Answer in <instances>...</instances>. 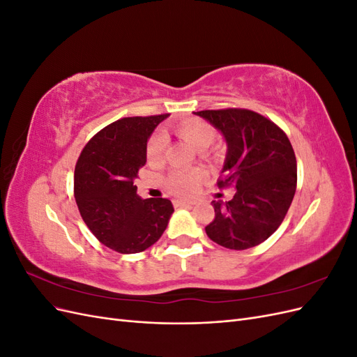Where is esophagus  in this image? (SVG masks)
<instances>
[{
  "instance_id": "obj_1",
  "label": "esophagus",
  "mask_w": 357,
  "mask_h": 357,
  "mask_svg": "<svg viewBox=\"0 0 357 357\" xmlns=\"http://www.w3.org/2000/svg\"><path fill=\"white\" fill-rule=\"evenodd\" d=\"M176 207H192L193 202L192 201H174Z\"/></svg>"
}]
</instances>
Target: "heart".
<instances>
[{"label": "heart", "instance_id": "1", "mask_svg": "<svg viewBox=\"0 0 357 357\" xmlns=\"http://www.w3.org/2000/svg\"><path fill=\"white\" fill-rule=\"evenodd\" d=\"M174 132L189 143L193 149L199 150L202 155H208L210 147L215 139L214 126L199 117H188L172 126ZM165 147V138L162 134H153L147 143V159L159 162ZM204 174L201 169H172L164 180V188L176 197L186 198L195 192Z\"/></svg>", "mask_w": 357, "mask_h": 357}]
</instances>
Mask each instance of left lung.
<instances>
[{
    "instance_id": "obj_1",
    "label": "left lung",
    "mask_w": 357,
    "mask_h": 357,
    "mask_svg": "<svg viewBox=\"0 0 357 357\" xmlns=\"http://www.w3.org/2000/svg\"><path fill=\"white\" fill-rule=\"evenodd\" d=\"M195 114L218 128L228 143L219 189H236L231 201L211 202L215 214L205 232L231 250L264 243L284 220L296 192V158L286 132L247 109Z\"/></svg>"
}]
</instances>
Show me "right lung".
Instances as JSON below:
<instances>
[{
    "label": "right lung",
    "instance_id": "add662e5",
    "mask_svg": "<svg viewBox=\"0 0 357 357\" xmlns=\"http://www.w3.org/2000/svg\"><path fill=\"white\" fill-rule=\"evenodd\" d=\"M168 114L123 117L96 132L74 171V198L96 240L119 253H139L167 229L172 204L142 199L134 180L146 164L147 139Z\"/></svg>",
    "mask_w": 357,
    "mask_h": 357
}]
</instances>
